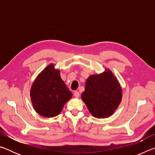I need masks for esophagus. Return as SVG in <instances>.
I'll list each match as a JSON object with an SVG mask.
<instances>
[{
    "mask_svg": "<svg viewBox=\"0 0 155 155\" xmlns=\"http://www.w3.org/2000/svg\"><path fill=\"white\" fill-rule=\"evenodd\" d=\"M74 96L76 97V98H78V97H79V96H80V94L78 91H75L74 92Z\"/></svg>",
    "mask_w": 155,
    "mask_h": 155,
    "instance_id": "esophagus-1",
    "label": "esophagus"
}]
</instances>
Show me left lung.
I'll return each instance as SVG.
<instances>
[{"label":"left lung","instance_id":"obj_1","mask_svg":"<svg viewBox=\"0 0 155 155\" xmlns=\"http://www.w3.org/2000/svg\"><path fill=\"white\" fill-rule=\"evenodd\" d=\"M122 96L118 81L111 71L106 70L87 78L81 98L93 116L104 118L114 114L121 103Z\"/></svg>","mask_w":155,"mask_h":155}]
</instances>
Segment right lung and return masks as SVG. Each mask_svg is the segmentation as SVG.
Segmentation results:
<instances>
[{"mask_svg": "<svg viewBox=\"0 0 155 155\" xmlns=\"http://www.w3.org/2000/svg\"><path fill=\"white\" fill-rule=\"evenodd\" d=\"M30 96L34 109L43 117H52L61 112L72 94L65 85L59 70L50 64L34 81Z\"/></svg>", "mask_w": 155, "mask_h": 155, "instance_id": "right-lung-1", "label": "right lung"}]
</instances>
